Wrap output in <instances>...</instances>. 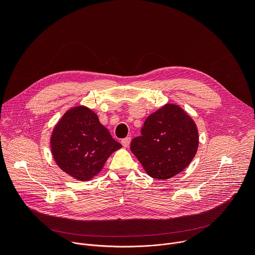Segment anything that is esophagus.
Returning a JSON list of instances; mask_svg holds the SVG:
<instances>
[{"label": "esophagus", "instance_id": "1", "mask_svg": "<svg viewBox=\"0 0 255 255\" xmlns=\"http://www.w3.org/2000/svg\"><path fill=\"white\" fill-rule=\"evenodd\" d=\"M130 142H131V138L130 137H126V138H124V139H122V145L123 146L125 147V148H127L129 145H130Z\"/></svg>", "mask_w": 255, "mask_h": 255}]
</instances>
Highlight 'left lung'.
Masks as SVG:
<instances>
[{"instance_id": "1", "label": "left lung", "mask_w": 255, "mask_h": 255, "mask_svg": "<svg viewBox=\"0 0 255 255\" xmlns=\"http://www.w3.org/2000/svg\"><path fill=\"white\" fill-rule=\"evenodd\" d=\"M199 147L195 121L179 106L165 104L144 122L141 136L131 141L130 149L146 173L168 179L183 171Z\"/></svg>"}]
</instances>
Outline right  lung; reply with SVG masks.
Listing matches in <instances>:
<instances>
[{"label": "right lung", "mask_w": 255, "mask_h": 255, "mask_svg": "<svg viewBox=\"0 0 255 255\" xmlns=\"http://www.w3.org/2000/svg\"><path fill=\"white\" fill-rule=\"evenodd\" d=\"M52 156L61 170L85 181L96 176L107 159L122 145L86 106L70 108L55 125L51 137Z\"/></svg>", "instance_id": "right-lung-1"}]
</instances>
